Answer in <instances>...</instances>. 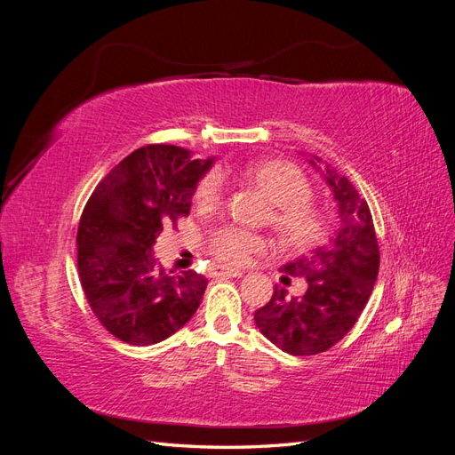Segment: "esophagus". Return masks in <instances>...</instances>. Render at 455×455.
<instances>
[{"label": "esophagus", "instance_id": "esophagus-1", "mask_svg": "<svg viewBox=\"0 0 455 455\" xmlns=\"http://www.w3.org/2000/svg\"><path fill=\"white\" fill-rule=\"evenodd\" d=\"M214 273L220 275V277H243V271L229 269V267H216Z\"/></svg>", "mask_w": 455, "mask_h": 455}]
</instances>
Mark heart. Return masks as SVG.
<instances>
[{
	"label": "heart",
	"instance_id": "heart-1",
	"mask_svg": "<svg viewBox=\"0 0 455 455\" xmlns=\"http://www.w3.org/2000/svg\"><path fill=\"white\" fill-rule=\"evenodd\" d=\"M243 180L258 188L273 204L271 226L291 249H309L328 229V214L309 201L311 184L294 163L271 159L246 164ZM220 199V178L204 176L196 189L199 206H212ZM214 256L226 266H241L251 254L266 249V239L244 229H224L212 239Z\"/></svg>",
	"mask_w": 455,
	"mask_h": 455
}]
</instances>
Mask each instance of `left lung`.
<instances>
[{
  "mask_svg": "<svg viewBox=\"0 0 455 455\" xmlns=\"http://www.w3.org/2000/svg\"><path fill=\"white\" fill-rule=\"evenodd\" d=\"M309 163L323 172L332 191L338 228L328 243L281 267L291 277L306 281L304 294L288 296L286 288L275 286L271 299L254 313L259 332L296 356L323 353L349 332L374 291L379 269L378 239L366 201L321 157L311 156Z\"/></svg>",
  "mask_w": 455,
  "mask_h": 455,
  "instance_id": "left-lung-1",
  "label": "left lung"
}]
</instances>
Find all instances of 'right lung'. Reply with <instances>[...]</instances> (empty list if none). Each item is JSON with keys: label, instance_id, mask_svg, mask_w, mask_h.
Wrapping results in <instances>:
<instances>
[{"label": "right lung", "instance_id": "obj_1", "mask_svg": "<svg viewBox=\"0 0 455 455\" xmlns=\"http://www.w3.org/2000/svg\"><path fill=\"white\" fill-rule=\"evenodd\" d=\"M211 159L151 144L134 149L96 186L77 229V269L96 319L131 346L172 336L196 315L206 281L161 267L154 244L163 228L191 211Z\"/></svg>", "mask_w": 455, "mask_h": 455}]
</instances>
